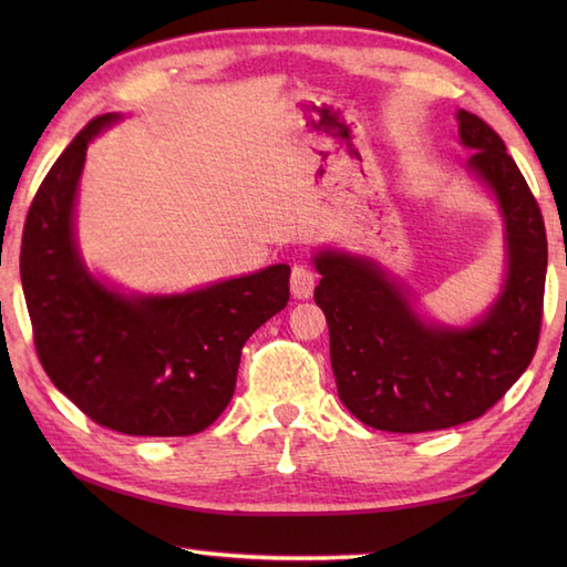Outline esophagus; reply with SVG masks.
<instances>
[{"mask_svg": "<svg viewBox=\"0 0 567 567\" xmlns=\"http://www.w3.org/2000/svg\"><path fill=\"white\" fill-rule=\"evenodd\" d=\"M315 285H317V275L311 272L309 265H295L292 275H290V287H292V295L297 299H307L315 292Z\"/></svg>", "mask_w": 567, "mask_h": 567, "instance_id": "34e87169", "label": "esophagus"}]
</instances>
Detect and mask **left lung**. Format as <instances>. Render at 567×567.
<instances>
[{"instance_id": "8db88e82", "label": "left lung", "mask_w": 567, "mask_h": 567, "mask_svg": "<svg viewBox=\"0 0 567 567\" xmlns=\"http://www.w3.org/2000/svg\"><path fill=\"white\" fill-rule=\"evenodd\" d=\"M467 167L495 192L504 216L507 280L467 329L433 327L375 262L339 250L315 258V290L331 339L341 402L365 426L392 433L451 429L495 406L536 353L548 240L538 202L499 134L457 112Z\"/></svg>"}]
</instances>
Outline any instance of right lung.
<instances>
[{"label": "right lung", "mask_w": 567, "mask_h": 567, "mask_svg": "<svg viewBox=\"0 0 567 567\" xmlns=\"http://www.w3.org/2000/svg\"><path fill=\"white\" fill-rule=\"evenodd\" d=\"M116 114L72 138L23 224L21 285L45 375L94 424L126 436H192L231 402L240 351L290 299V265L187 295H122L92 277L72 231L90 141Z\"/></svg>", "instance_id": "1"}]
</instances>
